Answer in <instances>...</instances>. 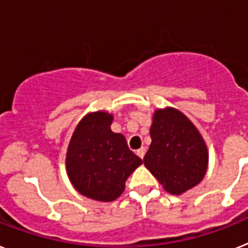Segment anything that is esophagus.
Returning <instances> with one entry per match:
<instances>
[{"instance_id": "esophagus-1", "label": "esophagus", "mask_w": 248, "mask_h": 248, "mask_svg": "<svg viewBox=\"0 0 248 248\" xmlns=\"http://www.w3.org/2000/svg\"><path fill=\"white\" fill-rule=\"evenodd\" d=\"M145 153H146V149H145V147H141V149H139L136 151L137 156H139V157H141V159H143V156H145Z\"/></svg>"}]
</instances>
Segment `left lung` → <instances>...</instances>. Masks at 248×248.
I'll use <instances>...</instances> for the list:
<instances>
[{"label":"left lung","instance_id":"1","mask_svg":"<svg viewBox=\"0 0 248 248\" xmlns=\"http://www.w3.org/2000/svg\"><path fill=\"white\" fill-rule=\"evenodd\" d=\"M150 136L143 164L168 193L180 195L203 180L207 145L184 113L172 107L156 109Z\"/></svg>","mask_w":248,"mask_h":248}]
</instances>
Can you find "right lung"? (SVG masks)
Returning <instances> with one entry per match:
<instances>
[{"mask_svg": "<svg viewBox=\"0 0 248 248\" xmlns=\"http://www.w3.org/2000/svg\"><path fill=\"white\" fill-rule=\"evenodd\" d=\"M113 116L98 111L77 124L66 151V172L73 186L87 198L112 202L142 160L127 146L124 135L111 130Z\"/></svg>", "mask_w": 248, "mask_h": 248, "instance_id": "right-lung-1", "label": "right lung"}]
</instances>
